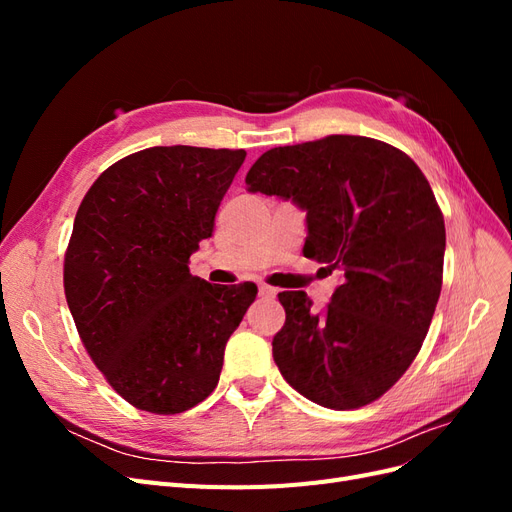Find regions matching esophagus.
Segmentation results:
<instances>
[{
  "label": "esophagus",
  "mask_w": 512,
  "mask_h": 512,
  "mask_svg": "<svg viewBox=\"0 0 512 512\" xmlns=\"http://www.w3.org/2000/svg\"><path fill=\"white\" fill-rule=\"evenodd\" d=\"M258 292H260V297H269V299H273L275 294H277V290L271 288V286H267V284H260V286H258Z\"/></svg>",
  "instance_id": "34e87169"
}]
</instances>
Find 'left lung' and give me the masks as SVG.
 Instances as JSON below:
<instances>
[{"instance_id": "left-lung-1", "label": "left lung", "mask_w": 512, "mask_h": 512, "mask_svg": "<svg viewBox=\"0 0 512 512\" xmlns=\"http://www.w3.org/2000/svg\"><path fill=\"white\" fill-rule=\"evenodd\" d=\"M245 183L301 207L303 254L344 273L322 312L303 290L277 294L275 365L318 406L371 404L406 374L440 299L446 230L429 181L404 151L333 134L269 149Z\"/></svg>"}]
</instances>
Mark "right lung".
I'll list each match as a JSON object with an SVG mask.
<instances>
[{"mask_svg": "<svg viewBox=\"0 0 512 512\" xmlns=\"http://www.w3.org/2000/svg\"><path fill=\"white\" fill-rule=\"evenodd\" d=\"M243 149L149 147L108 166L76 211L64 260L70 314L91 361L138 410L179 414L220 380L256 284H209L190 256Z\"/></svg>", "mask_w": 512, "mask_h": 512, "instance_id": "add662e5", "label": "right lung"}]
</instances>
